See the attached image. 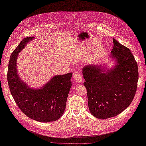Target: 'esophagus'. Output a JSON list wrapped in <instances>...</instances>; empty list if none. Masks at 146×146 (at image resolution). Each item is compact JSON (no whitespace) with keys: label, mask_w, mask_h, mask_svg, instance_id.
Here are the masks:
<instances>
[{"label":"esophagus","mask_w":146,"mask_h":146,"mask_svg":"<svg viewBox=\"0 0 146 146\" xmlns=\"http://www.w3.org/2000/svg\"><path fill=\"white\" fill-rule=\"evenodd\" d=\"M73 77L77 82L80 83V82H82V77L79 72L76 71L75 72H74L73 74Z\"/></svg>","instance_id":"esophagus-1"}]
</instances>
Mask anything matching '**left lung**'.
Here are the masks:
<instances>
[{
	"instance_id": "8db88e82",
	"label": "left lung",
	"mask_w": 146,
	"mask_h": 146,
	"mask_svg": "<svg viewBox=\"0 0 146 146\" xmlns=\"http://www.w3.org/2000/svg\"><path fill=\"white\" fill-rule=\"evenodd\" d=\"M107 65L91 64L82 68L89 110L94 117L105 119L117 116L127 108L135 96L139 79L138 66L131 51L113 38Z\"/></svg>"
}]
</instances>
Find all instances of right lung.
<instances>
[{
    "label": "right lung",
    "instance_id": "1",
    "mask_svg": "<svg viewBox=\"0 0 146 146\" xmlns=\"http://www.w3.org/2000/svg\"><path fill=\"white\" fill-rule=\"evenodd\" d=\"M34 38H24L11 54L7 75L8 84L13 98L25 115L38 122H53L64 112L73 73L54 76L44 86L37 88L23 82L17 69L19 53Z\"/></svg>",
    "mask_w": 146,
    "mask_h": 146
}]
</instances>
